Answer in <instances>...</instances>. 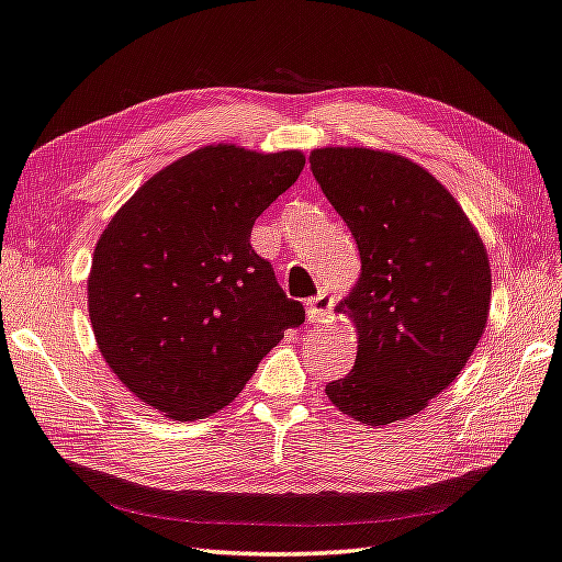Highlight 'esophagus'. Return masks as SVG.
I'll return each instance as SVG.
<instances>
[{
	"mask_svg": "<svg viewBox=\"0 0 562 562\" xmlns=\"http://www.w3.org/2000/svg\"><path fill=\"white\" fill-rule=\"evenodd\" d=\"M331 310V296L326 292H318L312 300H306V316H310L312 324H318L322 318Z\"/></svg>",
	"mask_w": 562,
	"mask_h": 562,
	"instance_id": "obj_1",
	"label": "esophagus"
}]
</instances>
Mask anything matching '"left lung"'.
Instances as JSON below:
<instances>
[{"mask_svg":"<svg viewBox=\"0 0 562 562\" xmlns=\"http://www.w3.org/2000/svg\"><path fill=\"white\" fill-rule=\"evenodd\" d=\"M312 172L360 250L344 302L356 366L326 384L368 426L419 414L465 368L485 334L492 272L482 238L431 172L372 148H316Z\"/></svg>","mask_w":562,"mask_h":562,"instance_id":"left-lung-1","label":"left lung"}]
</instances>
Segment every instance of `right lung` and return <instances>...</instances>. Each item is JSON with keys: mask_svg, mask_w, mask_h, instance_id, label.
Instances as JSON below:
<instances>
[{"mask_svg": "<svg viewBox=\"0 0 562 562\" xmlns=\"http://www.w3.org/2000/svg\"><path fill=\"white\" fill-rule=\"evenodd\" d=\"M302 168L300 150L204 146L140 184L99 236L87 278L99 353L168 419L224 409L304 322L250 246L256 218Z\"/></svg>", "mask_w": 562, "mask_h": 562, "instance_id": "right-lung-1", "label": "right lung"}]
</instances>
